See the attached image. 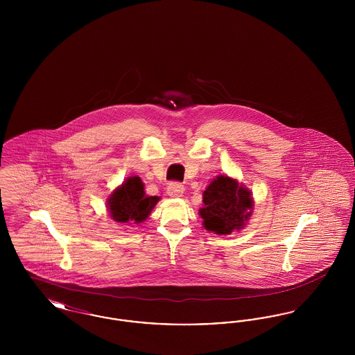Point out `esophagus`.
Segmentation results:
<instances>
[{
	"instance_id": "obj_1",
	"label": "esophagus",
	"mask_w": 355,
	"mask_h": 355,
	"mask_svg": "<svg viewBox=\"0 0 355 355\" xmlns=\"http://www.w3.org/2000/svg\"><path fill=\"white\" fill-rule=\"evenodd\" d=\"M184 190H185L184 185H181L178 182H171L168 186V194H169L170 197H173V198L181 197L184 194Z\"/></svg>"
}]
</instances>
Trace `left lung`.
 Returning <instances> with one entry per match:
<instances>
[{"instance_id":"left-lung-1","label":"left lung","mask_w":355,"mask_h":355,"mask_svg":"<svg viewBox=\"0 0 355 355\" xmlns=\"http://www.w3.org/2000/svg\"><path fill=\"white\" fill-rule=\"evenodd\" d=\"M252 191L236 180L218 175L203 191V207L200 216L203 227L216 234H232L241 230L252 216Z\"/></svg>"}]
</instances>
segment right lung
Segmentation results:
<instances>
[{
  "mask_svg": "<svg viewBox=\"0 0 355 355\" xmlns=\"http://www.w3.org/2000/svg\"><path fill=\"white\" fill-rule=\"evenodd\" d=\"M159 201L157 196H146L139 177H129L107 198V209L112 220L119 223H141L150 216Z\"/></svg>",
  "mask_w": 355,
  "mask_h": 355,
  "instance_id": "obj_1",
  "label": "right lung"
}]
</instances>
